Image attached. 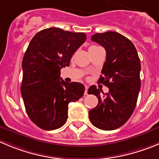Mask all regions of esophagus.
Masks as SVG:
<instances>
[{
	"label": "esophagus",
	"mask_w": 159,
	"mask_h": 159,
	"mask_svg": "<svg viewBox=\"0 0 159 159\" xmlns=\"http://www.w3.org/2000/svg\"><path fill=\"white\" fill-rule=\"evenodd\" d=\"M84 88H85V90H84V95H87V94H88L89 86L87 85V84H85V85H84Z\"/></svg>",
	"instance_id": "1"
}]
</instances>
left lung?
<instances>
[{
	"mask_svg": "<svg viewBox=\"0 0 159 159\" xmlns=\"http://www.w3.org/2000/svg\"><path fill=\"white\" fill-rule=\"evenodd\" d=\"M93 41L106 50V61L98 82L105 84L109 93L92 85L89 94L98 98V104L89 111L92 124L103 130H114L125 124L131 117L140 89V60L134 44L117 32L96 34Z\"/></svg>",
	"mask_w": 159,
	"mask_h": 159,
	"instance_id": "left-lung-1",
	"label": "left lung"
}]
</instances>
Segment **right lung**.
I'll use <instances>...</instances> for the list:
<instances>
[{"mask_svg":"<svg viewBox=\"0 0 159 159\" xmlns=\"http://www.w3.org/2000/svg\"><path fill=\"white\" fill-rule=\"evenodd\" d=\"M85 40L84 33L51 27L39 31L29 44L22 62L21 94L28 116L39 128L63 126L69 103L83 96L84 85L62 80L60 70L70 66L72 56Z\"/></svg>","mask_w":159,"mask_h":159,"instance_id":"obj_1","label":"right lung"}]
</instances>
